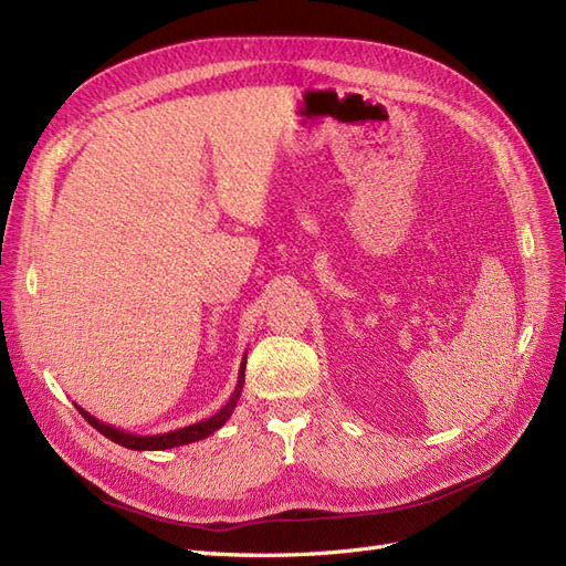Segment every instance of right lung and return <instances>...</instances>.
<instances>
[{"mask_svg":"<svg viewBox=\"0 0 566 566\" xmlns=\"http://www.w3.org/2000/svg\"><path fill=\"white\" fill-rule=\"evenodd\" d=\"M245 364H248V352L243 356L241 361V370H238V385L231 394V399L221 406L214 416H210L208 420H200L196 424H188V427H181V430H172V432H163V434H132L127 430H119V427H113L108 422H101L98 418H94L92 413H87L82 406H77L80 413L87 418V422L92 427H96V430L108 437L111 441L119 443V447L125 449H132V451H165V449H177V447H184V443H193V441H200V439H208L210 434H214L219 427H224V422L231 418V413L235 410V403L238 399H241L243 394V382H245Z\"/></svg>","mask_w":566,"mask_h":566,"instance_id":"add662e5","label":"right lung"}]
</instances>
